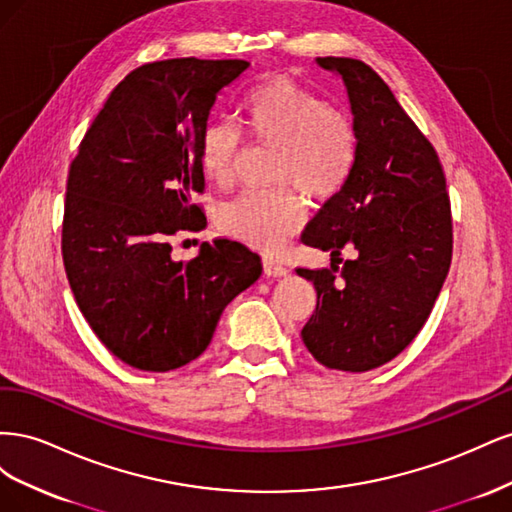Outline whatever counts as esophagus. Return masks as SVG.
I'll return each mask as SVG.
<instances>
[{
	"label": "esophagus",
	"instance_id": "1",
	"mask_svg": "<svg viewBox=\"0 0 512 512\" xmlns=\"http://www.w3.org/2000/svg\"><path fill=\"white\" fill-rule=\"evenodd\" d=\"M262 267H265V273L269 277H282V275L288 273L286 265H282V262L275 260V258H262Z\"/></svg>",
	"mask_w": 512,
	"mask_h": 512
}]
</instances>
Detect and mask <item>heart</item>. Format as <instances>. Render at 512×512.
Wrapping results in <instances>:
<instances>
[{
  "mask_svg": "<svg viewBox=\"0 0 512 512\" xmlns=\"http://www.w3.org/2000/svg\"><path fill=\"white\" fill-rule=\"evenodd\" d=\"M241 126L258 145L275 147L269 181L286 183L269 190H247L220 207L218 220L232 239L275 254L303 224L305 196L327 200L354 173L359 136L354 123L312 91L288 79H269L241 100ZM241 153V134L230 123H209L198 141V162L209 181L230 185Z\"/></svg>",
  "mask_w": 512,
  "mask_h": 512,
  "instance_id": "obj_1",
  "label": "heart"
}]
</instances>
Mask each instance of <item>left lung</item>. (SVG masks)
Wrapping results in <instances>:
<instances>
[{"instance_id": "obj_1", "label": "left lung", "mask_w": 512, "mask_h": 512, "mask_svg": "<svg viewBox=\"0 0 512 512\" xmlns=\"http://www.w3.org/2000/svg\"><path fill=\"white\" fill-rule=\"evenodd\" d=\"M318 64L346 83L359 158L301 235L333 256L331 269L297 267L318 294L301 337L324 367L369 371L408 348L431 314L453 258L451 198L436 149L389 85L359 59ZM344 246L355 258L342 263Z\"/></svg>"}]
</instances>
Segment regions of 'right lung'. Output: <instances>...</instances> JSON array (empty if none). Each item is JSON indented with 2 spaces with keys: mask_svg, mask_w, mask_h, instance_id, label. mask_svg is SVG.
I'll list each match as a JSON object with an SVG mask.
<instances>
[{
  "mask_svg": "<svg viewBox=\"0 0 512 512\" xmlns=\"http://www.w3.org/2000/svg\"><path fill=\"white\" fill-rule=\"evenodd\" d=\"M243 59H164L108 96L70 164L61 256L76 305L117 359L170 371L203 354L224 307L252 286L260 256L215 239L173 260L179 232L207 226L198 141Z\"/></svg>",
  "mask_w": 512,
  "mask_h": 512,
  "instance_id": "obj_1",
  "label": "right lung"
}]
</instances>
